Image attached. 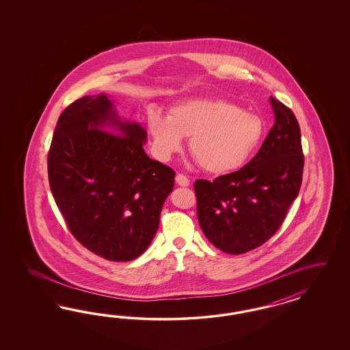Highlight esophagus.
<instances>
[{
	"mask_svg": "<svg viewBox=\"0 0 350 350\" xmlns=\"http://www.w3.org/2000/svg\"><path fill=\"white\" fill-rule=\"evenodd\" d=\"M176 182H177V185H180L182 187H186V186L190 185V180L185 174H182V173H178L176 176Z\"/></svg>",
	"mask_w": 350,
	"mask_h": 350,
	"instance_id": "esophagus-1",
	"label": "esophagus"
}]
</instances>
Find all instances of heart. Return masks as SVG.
Returning a JSON list of instances; mask_svg holds the SVG:
<instances>
[{"instance_id": "1", "label": "heart", "mask_w": 350, "mask_h": 350, "mask_svg": "<svg viewBox=\"0 0 350 350\" xmlns=\"http://www.w3.org/2000/svg\"><path fill=\"white\" fill-rule=\"evenodd\" d=\"M148 131L160 160L170 159L183 146L182 137H190L192 158L202 170L221 174L253 157L265 135V122L223 98H192L173 106L168 117L150 110Z\"/></svg>"}]
</instances>
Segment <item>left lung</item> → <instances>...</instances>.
I'll use <instances>...</instances> for the list:
<instances>
[{
	"label": "left lung",
	"instance_id": "left-lung-1",
	"mask_svg": "<svg viewBox=\"0 0 350 350\" xmlns=\"http://www.w3.org/2000/svg\"><path fill=\"white\" fill-rule=\"evenodd\" d=\"M269 100L275 124L254 158L213 182L193 183L202 232L227 254H244L268 241L301 186L304 155L297 117L273 96Z\"/></svg>",
	"mask_w": 350,
	"mask_h": 350
}]
</instances>
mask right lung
Here are the masks:
<instances>
[{"label":"right lung","mask_w":350,"mask_h":350,"mask_svg":"<svg viewBox=\"0 0 350 350\" xmlns=\"http://www.w3.org/2000/svg\"><path fill=\"white\" fill-rule=\"evenodd\" d=\"M110 124L116 134L103 129ZM146 136L119 120L106 95L75 100L53 132L47 170L55 202L78 243L107 260L129 262L148 249L173 190L176 172L148 158Z\"/></svg>","instance_id":"obj_1"}]
</instances>
